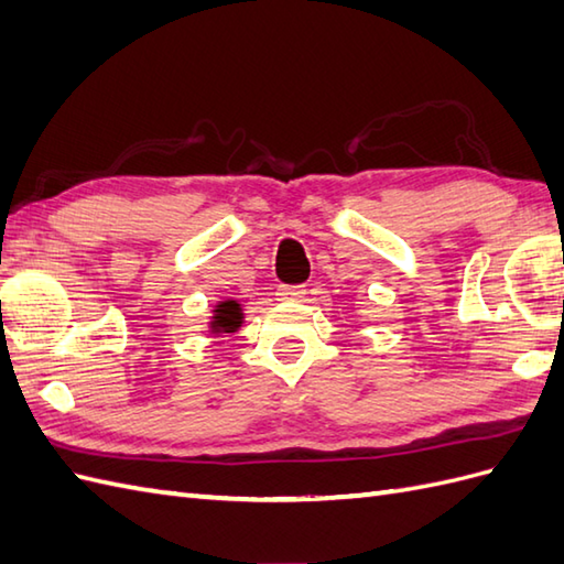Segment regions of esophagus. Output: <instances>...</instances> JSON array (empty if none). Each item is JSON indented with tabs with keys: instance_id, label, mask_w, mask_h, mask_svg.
Segmentation results:
<instances>
[{
	"instance_id": "esophagus-1",
	"label": "esophagus",
	"mask_w": 564,
	"mask_h": 564,
	"mask_svg": "<svg viewBox=\"0 0 564 564\" xmlns=\"http://www.w3.org/2000/svg\"><path fill=\"white\" fill-rule=\"evenodd\" d=\"M304 296H306L304 286H280L278 290L280 301H301Z\"/></svg>"
}]
</instances>
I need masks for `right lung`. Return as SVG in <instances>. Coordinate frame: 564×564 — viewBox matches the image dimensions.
I'll return each mask as SVG.
<instances>
[{"label":"right lung","instance_id":"obj_1","mask_svg":"<svg viewBox=\"0 0 564 564\" xmlns=\"http://www.w3.org/2000/svg\"><path fill=\"white\" fill-rule=\"evenodd\" d=\"M243 325V308L237 299H225L217 301L213 306V315L208 329L210 335H225V333H237V329Z\"/></svg>","mask_w":564,"mask_h":564}]
</instances>
